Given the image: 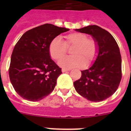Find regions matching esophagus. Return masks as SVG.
I'll return each instance as SVG.
<instances>
[{
	"instance_id": "esophagus-1",
	"label": "esophagus",
	"mask_w": 131,
	"mask_h": 131,
	"mask_svg": "<svg viewBox=\"0 0 131 131\" xmlns=\"http://www.w3.org/2000/svg\"><path fill=\"white\" fill-rule=\"evenodd\" d=\"M70 70L69 69H62V73H64V72H67V71H69Z\"/></svg>"
}]
</instances>
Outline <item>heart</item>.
<instances>
[{"instance_id":"heart-1","label":"heart","mask_w":131,"mask_h":131,"mask_svg":"<svg viewBox=\"0 0 131 131\" xmlns=\"http://www.w3.org/2000/svg\"><path fill=\"white\" fill-rule=\"evenodd\" d=\"M64 42L59 37L54 38L49 46V51L52 58L59 60L65 56L67 47L73 46V56L59 62V65L66 69L83 67L88 66L95 59L98 51L97 43L93 39H88L82 32H73L64 37Z\"/></svg>"}]
</instances>
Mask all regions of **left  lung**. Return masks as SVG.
<instances>
[{
	"label": "left lung",
	"mask_w": 131,
	"mask_h": 131,
	"mask_svg": "<svg viewBox=\"0 0 131 131\" xmlns=\"http://www.w3.org/2000/svg\"><path fill=\"white\" fill-rule=\"evenodd\" d=\"M75 31L92 36L98 45L97 55L89 69L73 82L75 90L88 101L100 102L116 91L122 78V59L116 40L108 31L96 25Z\"/></svg>",
	"instance_id": "1"
}]
</instances>
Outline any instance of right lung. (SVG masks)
<instances>
[{"label": "right lung", "instance_id": "obj_1", "mask_svg": "<svg viewBox=\"0 0 131 131\" xmlns=\"http://www.w3.org/2000/svg\"><path fill=\"white\" fill-rule=\"evenodd\" d=\"M69 28L45 24L29 30L14 47L9 75L18 94L30 101H39L53 91L61 69L51 58L49 46Z\"/></svg>", "mask_w": 131, "mask_h": 131}]
</instances>
